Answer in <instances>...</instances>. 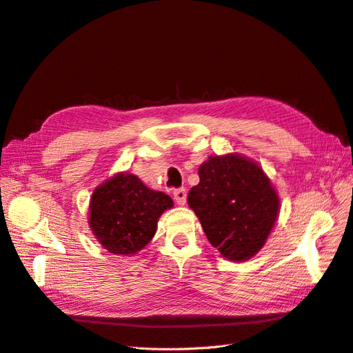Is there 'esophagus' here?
<instances>
[{"instance_id": "esophagus-1", "label": "esophagus", "mask_w": 353, "mask_h": 353, "mask_svg": "<svg viewBox=\"0 0 353 353\" xmlns=\"http://www.w3.org/2000/svg\"><path fill=\"white\" fill-rule=\"evenodd\" d=\"M174 199L176 200V203L178 205H185V201H187V190L185 188H176L175 191H174Z\"/></svg>"}]
</instances>
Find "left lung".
Segmentation results:
<instances>
[{
    "mask_svg": "<svg viewBox=\"0 0 353 353\" xmlns=\"http://www.w3.org/2000/svg\"><path fill=\"white\" fill-rule=\"evenodd\" d=\"M188 205L209 243L223 258L245 261L258 253L279 215L280 200L263 170L237 154L209 157Z\"/></svg>",
    "mask_w": 353,
    "mask_h": 353,
    "instance_id": "8db88e82",
    "label": "left lung"
}]
</instances>
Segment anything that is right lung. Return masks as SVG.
I'll use <instances>...</instances> for the list:
<instances>
[{"label": "right lung", "instance_id": "1", "mask_svg": "<svg viewBox=\"0 0 353 353\" xmlns=\"http://www.w3.org/2000/svg\"><path fill=\"white\" fill-rule=\"evenodd\" d=\"M172 206V199L138 176L117 174L92 193L90 227L110 253L134 254L153 239L157 219Z\"/></svg>", "mask_w": 353, "mask_h": 353}]
</instances>
